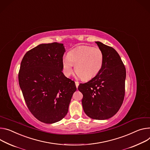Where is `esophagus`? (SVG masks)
Returning <instances> with one entry per match:
<instances>
[{"instance_id": "esophagus-1", "label": "esophagus", "mask_w": 150, "mask_h": 150, "mask_svg": "<svg viewBox=\"0 0 150 150\" xmlns=\"http://www.w3.org/2000/svg\"><path fill=\"white\" fill-rule=\"evenodd\" d=\"M75 86H76V88H78V86H79V83L78 82H77V81H75Z\"/></svg>"}]
</instances>
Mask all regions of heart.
I'll return each instance as SVG.
<instances>
[{
	"label": "heart",
	"instance_id": "1",
	"mask_svg": "<svg viewBox=\"0 0 150 150\" xmlns=\"http://www.w3.org/2000/svg\"><path fill=\"white\" fill-rule=\"evenodd\" d=\"M104 63L102 51L98 47L80 46L71 50L62 59L64 74L69 76L75 71L78 77L88 81L97 76Z\"/></svg>",
	"mask_w": 150,
	"mask_h": 150
}]
</instances>
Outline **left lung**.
Instances as JSON below:
<instances>
[{
	"instance_id": "8db88e82",
	"label": "left lung",
	"mask_w": 150,
	"mask_h": 150,
	"mask_svg": "<svg viewBox=\"0 0 150 150\" xmlns=\"http://www.w3.org/2000/svg\"><path fill=\"white\" fill-rule=\"evenodd\" d=\"M102 51L104 63L99 74L78 89L83 94L84 112L94 120H107L120 110L125 94L126 71L119 54L113 48L95 42Z\"/></svg>"
}]
</instances>
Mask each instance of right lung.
I'll return each instance as SVG.
<instances>
[{"mask_svg":"<svg viewBox=\"0 0 150 150\" xmlns=\"http://www.w3.org/2000/svg\"><path fill=\"white\" fill-rule=\"evenodd\" d=\"M63 44H42L28 51L23 57L18 81L29 111L40 121L52 124L67 114L75 82L64 76Z\"/></svg>","mask_w":150,"mask_h":150,"instance_id":"obj_1","label":"right lung"}]
</instances>
